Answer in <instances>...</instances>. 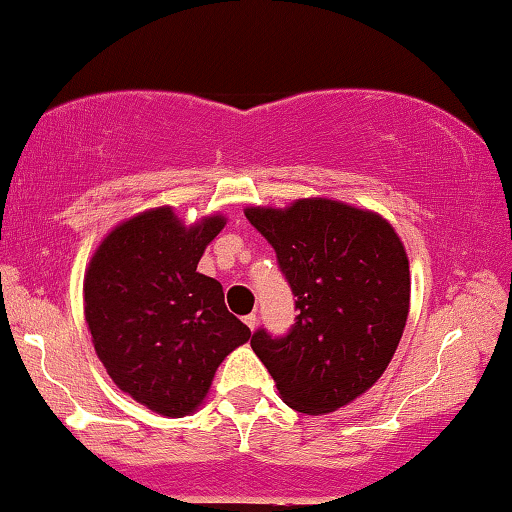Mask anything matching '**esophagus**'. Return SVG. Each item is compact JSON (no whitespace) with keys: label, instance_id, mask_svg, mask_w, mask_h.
<instances>
[{"label":"esophagus","instance_id":"1","mask_svg":"<svg viewBox=\"0 0 512 512\" xmlns=\"http://www.w3.org/2000/svg\"><path fill=\"white\" fill-rule=\"evenodd\" d=\"M245 324L249 326V329H251V331H254V329H256V326H258V317H256V313H249V315L245 317Z\"/></svg>","mask_w":512,"mask_h":512}]
</instances>
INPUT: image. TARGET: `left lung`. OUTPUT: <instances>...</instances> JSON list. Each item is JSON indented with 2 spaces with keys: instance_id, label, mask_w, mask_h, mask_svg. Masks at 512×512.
Segmentation results:
<instances>
[{
  "instance_id": "obj_1",
  "label": "left lung",
  "mask_w": 512,
  "mask_h": 512,
  "mask_svg": "<svg viewBox=\"0 0 512 512\" xmlns=\"http://www.w3.org/2000/svg\"><path fill=\"white\" fill-rule=\"evenodd\" d=\"M245 215L274 247L299 311L288 335L258 329L251 349L299 413L351 404L381 379L404 333V242L381 215L324 197L288 208L251 206Z\"/></svg>"
}]
</instances>
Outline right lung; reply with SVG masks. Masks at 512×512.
Masks as SVG:
<instances>
[{
	"label": "right lung",
	"mask_w": 512,
	"mask_h": 512,
	"mask_svg": "<svg viewBox=\"0 0 512 512\" xmlns=\"http://www.w3.org/2000/svg\"><path fill=\"white\" fill-rule=\"evenodd\" d=\"M222 215L186 226L172 206L117 224L83 279L92 345L122 392L158 415L183 417L204 401L215 370L249 340L226 311L220 281L197 263Z\"/></svg>",
	"instance_id": "1"
}]
</instances>
